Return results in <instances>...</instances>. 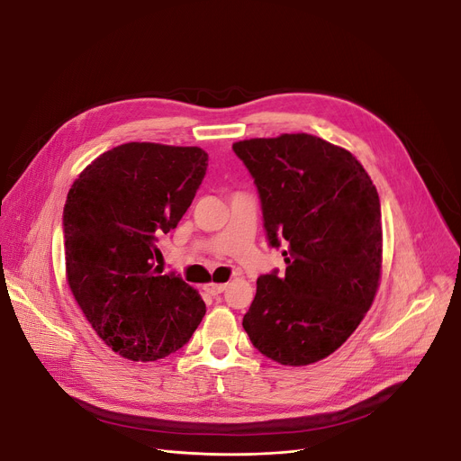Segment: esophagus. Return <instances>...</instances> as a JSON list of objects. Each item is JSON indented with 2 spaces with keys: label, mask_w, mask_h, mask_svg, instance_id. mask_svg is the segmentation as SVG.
I'll list each match as a JSON object with an SVG mask.
<instances>
[{
  "label": "esophagus",
  "mask_w": 461,
  "mask_h": 461,
  "mask_svg": "<svg viewBox=\"0 0 461 461\" xmlns=\"http://www.w3.org/2000/svg\"><path fill=\"white\" fill-rule=\"evenodd\" d=\"M226 284H207V285H203V289H205V293L207 294H211V296H217V294H221V293H224L226 291Z\"/></svg>",
  "instance_id": "34e87169"
}]
</instances>
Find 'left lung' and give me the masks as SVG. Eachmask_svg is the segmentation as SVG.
Masks as SVG:
<instances>
[{
    "instance_id": "obj_1",
    "label": "left lung",
    "mask_w": 461,
    "mask_h": 461,
    "mask_svg": "<svg viewBox=\"0 0 461 461\" xmlns=\"http://www.w3.org/2000/svg\"><path fill=\"white\" fill-rule=\"evenodd\" d=\"M259 193L268 247L285 274L258 278L242 319L252 345L302 366L339 348L375 300L382 268L376 187L350 151L308 133L233 144Z\"/></svg>"
}]
</instances>
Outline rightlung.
Instances as JSON below:
<instances>
[{
  "instance_id": "obj_1",
  "label": "right lung",
  "mask_w": 461,
  "mask_h": 461,
  "mask_svg": "<svg viewBox=\"0 0 461 461\" xmlns=\"http://www.w3.org/2000/svg\"><path fill=\"white\" fill-rule=\"evenodd\" d=\"M205 170L202 148L128 142L92 161L68 193V285L90 326L122 357H167L205 315L200 294L153 261L161 254L156 242L185 214Z\"/></svg>"
}]
</instances>
